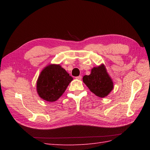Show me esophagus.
I'll return each mask as SVG.
<instances>
[{
  "mask_svg": "<svg viewBox=\"0 0 150 150\" xmlns=\"http://www.w3.org/2000/svg\"><path fill=\"white\" fill-rule=\"evenodd\" d=\"M75 78L77 79H78V80H81V79H82V76L79 75V76H78V77H76Z\"/></svg>",
  "mask_w": 150,
  "mask_h": 150,
  "instance_id": "obj_1",
  "label": "esophagus"
}]
</instances>
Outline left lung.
I'll use <instances>...</instances> for the list:
<instances>
[{"label": "left lung", "mask_w": 150, "mask_h": 150, "mask_svg": "<svg viewBox=\"0 0 150 150\" xmlns=\"http://www.w3.org/2000/svg\"><path fill=\"white\" fill-rule=\"evenodd\" d=\"M84 83L90 91L99 97H105L113 88V83L104 65L93 68L90 75L83 77Z\"/></svg>", "instance_id": "1"}]
</instances>
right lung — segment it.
<instances>
[{"instance_id":"obj_1","label":"right lung","mask_w":150,"mask_h":150,"mask_svg":"<svg viewBox=\"0 0 150 150\" xmlns=\"http://www.w3.org/2000/svg\"><path fill=\"white\" fill-rule=\"evenodd\" d=\"M72 80L71 76L60 65H49L42 70L38 78L37 93L40 98L46 101H56Z\"/></svg>"}]
</instances>
